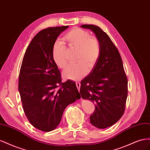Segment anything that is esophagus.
I'll return each mask as SVG.
<instances>
[{
    "label": "esophagus",
    "mask_w": 150,
    "mask_h": 150,
    "mask_svg": "<svg viewBox=\"0 0 150 150\" xmlns=\"http://www.w3.org/2000/svg\"><path fill=\"white\" fill-rule=\"evenodd\" d=\"M76 84L77 88H78V91H79V89H80V86H81V83H80L79 82H76Z\"/></svg>",
    "instance_id": "obj_1"
}]
</instances>
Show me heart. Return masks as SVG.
I'll return each instance as SVG.
<instances>
[{"instance_id": "1", "label": "heart", "mask_w": 150, "mask_h": 150, "mask_svg": "<svg viewBox=\"0 0 150 150\" xmlns=\"http://www.w3.org/2000/svg\"><path fill=\"white\" fill-rule=\"evenodd\" d=\"M63 41L67 48L76 50V64L70 65L63 72V76L67 79L79 80L92 71L101 54V45L94 36H91L88 31L75 28L64 35ZM66 46L60 40H56L52 47V59L56 64L61 69H64L67 65L65 57Z\"/></svg>"}]
</instances>
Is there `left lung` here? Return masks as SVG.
I'll return each mask as SVG.
<instances>
[{"label":"left lung","instance_id":"8db88e82","mask_svg":"<svg viewBox=\"0 0 150 150\" xmlns=\"http://www.w3.org/2000/svg\"><path fill=\"white\" fill-rule=\"evenodd\" d=\"M81 28L94 32L101 45V54L94 69L81 82L80 93L83 99L96 104L90 122L98 128L111 126L124 114L128 79L120 54L108 35L94 25Z\"/></svg>","mask_w":150,"mask_h":150}]
</instances>
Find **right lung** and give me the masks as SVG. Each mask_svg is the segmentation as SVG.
Segmentation results:
<instances>
[{
	"mask_svg": "<svg viewBox=\"0 0 150 150\" xmlns=\"http://www.w3.org/2000/svg\"><path fill=\"white\" fill-rule=\"evenodd\" d=\"M69 26L49 28L34 36L22 60L19 91L24 111L35 128L49 132L57 128L65 108L81 98L75 82L61 83L52 47Z\"/></svg>",
	"mask_w": 150,
	"mask_h": 150,
	"instance_id": "add662e5",
	"label": "right lung"
}]
</instances>
